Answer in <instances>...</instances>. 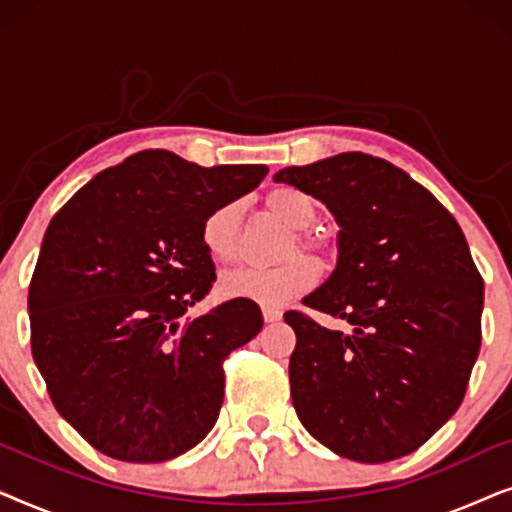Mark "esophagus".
<instances>
[{"label": "esophagus", "instance_id": "1", "mask_svg": "<svg viewBox=\"0 0 512 512\" xmlns=\"http://www.w3.org/2000/svg\"><path fill=\"white\" fill-rule=\"evenodd\" d=\"M263 319L268 321V324H275V321L282 319V310H279V307H263Z\"/></svg>", "mask_w": 512, "mask_h": 512}]
</instances>
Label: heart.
<instances>
[{"label":"heart","mask_w":512,"mask_h":512,"mask_svg":"<svg viewBox=\"0 0 512 512\" xmlns=\"http://www.w3.org/2000/svg\"><path fill=\"white\" fill-rule=\"evenodd\" d=\"M268 212L293 230L291 240L282 251V265L270 270L235 268L223 272L219 279V291L223 298L254 300L258 305H282L289 298H296L307 289H312L319 279L317 263L305 256H296L298 251L317 258L328 256V240L321 233L310 230L317 221V205L310 195L293 186H277L265 195ZM240 223L242 205L237 200H228L214 207L200 226L202 247L214 261L233 263L240 251Z\"/></svg>","instance_id":"heart-1"}]
</instances>
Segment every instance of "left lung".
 I'll use <instances>...</instances> for the list:
<instances>
[{"label":"left lung","instance_id":"1","mask_svg":"<svg viewBox=\"0 0 512 512\" xmlns=\"http://www.w3.org/2000/svg\"><path fill=\"white\" fill-rule=\"evenodd\" d=\"M275 181L338 221V265L303 305L349 326L284 314L293 408L340 457L401 459L457 412L478 359L485 284L466 237L422 184L368 153L284 167Z\"/></svg>","mask_w":512,"mask_h":512}]
</instances>
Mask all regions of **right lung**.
<instances>
[{
    "label": "right lung",
    "instance_id": "add662e5",
    "mask_svg": "<svg viewBox=\"0 0 512 512\" xmlns=\"http://www.w3.org/2000/svg\"><path fill=\"white\" fill-rule=\"evenodd\" d=\"M265 174V165L200 167L139 151L48 223L27 296L32 356L55 410L95 450L158 464L214 426L223 361L261 331L263 314L233 298L186 317L216 279L200 226Z\"/></svg>",
    "mask_w": 512,
    "mask_h": 512
}]
</instances>
